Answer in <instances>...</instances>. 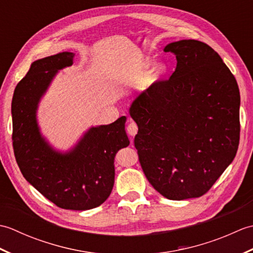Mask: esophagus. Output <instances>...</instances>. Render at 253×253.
<instances>
[{"label": "esophagus", "instance_id": "obj_1", "mask_svg": "<svg viewBox=\"0 0 253 253\" xmlns=\"http://www.w3.org/2000/svg\"><path fill=\"white\" fill-rule=\"evenodd\" d=\"M127 131H128V133H129L130 136H135L136 133H137V131H138L137 124L135 122H131L129 125L127 126ZM131 142H132V139H131Z\"/></svg>", "mask_w": 253, "mask_h": 253}]
</instances>
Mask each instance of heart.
<instances>
[{"label": "heart", "mask_w": 253, "mask_h": 253, "mask_svg": "<svg viewBox=\"0 0 253 253\" xmlns=\"http://www.w3.org/2000/svg\"><path fill=\"white\" fill-rule=\"evenodd\" d=\"M164 69H165V66L163 65V64H159V65L155 66L154 71H153V76H154V78L159 77L160 75L164 72Z\"/></svg>", "instance_id": "b5f03b06"}]
</instances>
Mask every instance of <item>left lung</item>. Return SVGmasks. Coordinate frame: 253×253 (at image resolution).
Listing matches in <instances>:
<instances>
[{
  "label": "left lung",
  "mask_w": 253,
  "mask_h": 253,
  "mask_svg": "<svg viewBox=\"0 0 253 253\" xmlns=\"http://www.w3.org/2000/svg\"><path fill=\"white\" fill-rule=\"evenodd\" d=\"M175 72L132 102L139 162L169 200L198 198L233 162L240 136V94L232 72L211 46L181 40L165 46Z\"/></svg>",
  "instance_id": "obj_1"
}]
</instances>
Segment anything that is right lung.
<instances>
[{
    "label": "right lung",
    "instance_id": "1",
    "mask_svg": "<svg viewBox=\"0 0 253 253\" xmlns=\"http://www.w3.org/2000/svg\"><path fill=\"white\" fill-rule=\"evenodd\" d=\"M73 57V53L62 52L31 64L14 91L12 141L27 181L56 207L84 211L101 206L111 195L115 154L129 140L125 116L92 127L67 154L53 151L41 137L36 121L38 102L58 69L72 65Z\"/></svg>",
    "mask_w": 253,
    "mask_h": 253
}]
</instances>
